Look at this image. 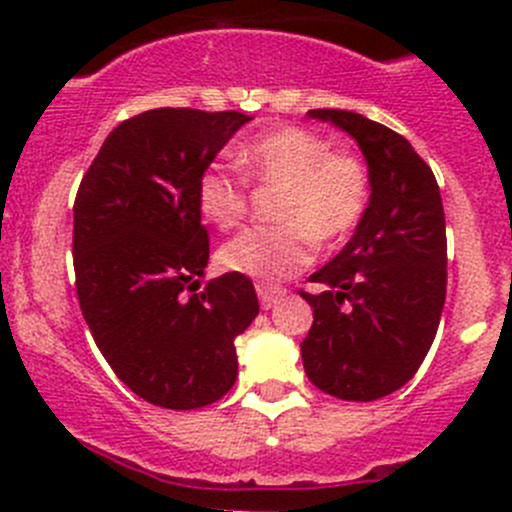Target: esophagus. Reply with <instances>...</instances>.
I'll list each match as a JSON object with an SVG mask.
<instances>
[{
    "mask_svg": "<svg viewBox=\"0 0 512 512\" xmlns=\"http://www.w3.org/2000/svg\"><path fill=\"white\" fill-rule=\"evenodd\" d=\"M257 297H260L262 307L270 309V307H275L282 297H285V289L265 285V282H257Z\"/></svg>",
    "mask_w": 512,
    "mask_h": 512,
    "instance_id": "obj_1",
    "label": "esophagus"
}]
</instances>
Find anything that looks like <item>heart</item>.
I'll return each instance as SVG.
<instances>
[{
  "mask_svg": "<svg viewBox=\"0 0 512 512\" xmlns=\"http://www.w3.org/2000/svg\"><path fill=\"white\" fill-rule=\"evenodd\" d=\"M247 178L282 185L277 225H260L227 240L220 265L262 282H280L309 265L314 245L344 240L369 205V170L364 160L312 128L282 126L242 146ZM205 220L220 230L240 225L250 208V183L218 163L205 165L195 183Z\"/></svg>",
  "mask_w": 512,
  "mask_h": 512,
  "instance_id": "heart-1",
  "label": "heart"
}]
</instances>
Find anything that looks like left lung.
Wrapping results in <instances>:
<instances>
[{"label": "left lung", "mask_w": 512, "mask_h": 512, "mask_svg": "<svg viewBox=\"0 0 512 512\" xmlns=\"http://www.w3.org/2000/svg\"><path fill=\"white\" fill-rule=\"evenodd\" d=\"M359 143L371 200L352 240L299 292L314 309L302 342L309 381L344 401L394 394L426 359L446 302V218L428 163L361 113L314 108Z\"/></svg>", "instance_id": "left-lung-1"}]
</instances>
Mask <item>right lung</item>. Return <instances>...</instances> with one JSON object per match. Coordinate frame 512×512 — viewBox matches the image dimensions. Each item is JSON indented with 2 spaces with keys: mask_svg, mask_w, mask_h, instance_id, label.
Wrapping results in <instances>:
<instances>
[{
  "mask_svg": "<svg viewBox=\"0 0 512 512\" xmlns=\"http://www.w3.org/2000/svg\"><path fill=\"white\" fill-rule=\"evenodd\" d=\"M240 111L153 108L118 123L74 200L81 312L113 374L160 409L215 404L237 376L235 337L260 312L252 282L225 272L198 292L210 257L195 183Z\"/></svg>",
  "mask_w": 512,
  "mask_h": 512,
  "instance_id": "obj_1",
  "label": "right lung"
}]
</instances>
